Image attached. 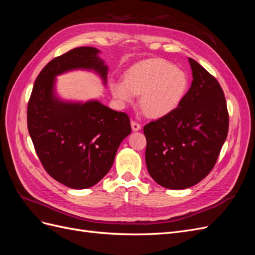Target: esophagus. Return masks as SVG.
I'll return each instance as SVG.
<instances>
[{
	"label": "esophagus",
	"instance_id": "34e87169",
	"mask_svg": "<svg viewBox=\"0 0 255 255\" xmlns=\"http://www.w3.org/2000/svg\"><path fill=\"white\" fill-rule=\"evenodd\" d=\"M130 127H132V129L135 130V132H136V130H139L141 128L139 123L136 122V121H130Z\"/></svg>",
	"mask_w": 255,
	"mask_h": 255
}]
</instances>
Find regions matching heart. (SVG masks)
<instances>
[{"label":"heart","instance_id":"obj_1","mask_svg":"<svg viewBox=\"0 0 255 255\" xmlns=\"http://www.w3.org/2000/svg\"><path fill=\"white\" fill-rule=\"evenodd\" d=\"M188 76L182 69L160 58L139 61L125 73V81L112 80L110 88L121 104L140 96L142 112L152 118L170 114L180 105L188 89Z\"/></svg>","mask_w":255,"mask_h":255}]
</instances>
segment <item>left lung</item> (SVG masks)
Masks as SVG:
<instances>
[{
  "instance_id": "left-lung-1",
  "label": "left lung",
  "mask_w": 255,
  "mask_h": 255,
  "mask_svg": "<svg viewBox=\"0 0 255 255\" xmlns=\"http://www.w3.org/2000/svg\"><path fill=\"white\" fill-rule=\"evenodd\" d=\"M192 83L174 111L144 126L145 164L169 189L194 186L212 171L229 130V113L218 81L188 58Z\"/></svg>"
}]
</instances>
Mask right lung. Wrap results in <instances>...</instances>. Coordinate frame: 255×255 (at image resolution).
I'll list each match as a JSON object with an SVG mask.
<instances>
[{
  "label": "right lung",
  "mask_w": 255,
  "mask_h": 255,
  "mask_svg": "<svg viewBox=\"0 0 255 255\" xmlns=\"http://www.w3.org/2000/svg\"><path fill=\"white\" fill-rule=\"evenodd\" d=\"M91 47L52 59L38 74L27 105V128L43 168L73 189L94 186L110 171L121 141L129 135L126 113L100 103L65 102L54 94L57 75L74 69L94 70L107 79V66Z\"/></svg>",
  "instance_id": "obj_1"
}]
</instances>
